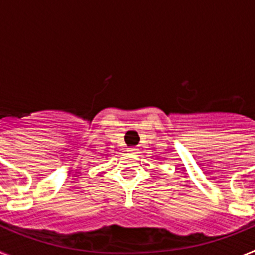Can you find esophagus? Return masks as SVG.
<instances>
[{"mask_svg": "<svg viewBox=\"0 0 255 255\" xmlns=\"http://www.w3.org/2000/svg\"><path fill=\"white\" fill-rule=\"evenodd\" d=\"M129 153L130 154H136V153H138V149H136V148H129Z\"/></svg>", "mask_w": 255, "mask_h": 255, "instance_id": "34e87169", "label": "esophagus"}]
</instances>
